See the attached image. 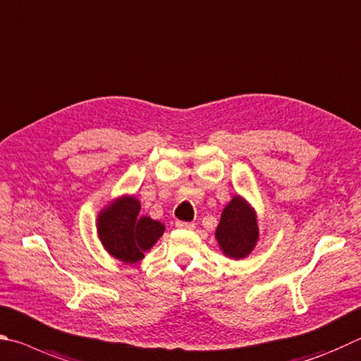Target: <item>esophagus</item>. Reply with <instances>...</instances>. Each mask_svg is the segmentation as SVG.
I'll use <instances>...</instances> for the list:
<instances>
[{
	"label": "esophagus",
	"mask_w": 361,
	"mask_h": 361,
	"mask_svg": "<svg viewBox=\"0 0 361 361\" xmlns=\"http://www.w3.org/2000/svg\"><path fill=\"white\" fill-rule=\"evenodd\" d=\"M176 226H177V228H182V230H193L195 228V224H192V222H182V220H177Z\"/></svg>",
	"instance_id": "1"
}]
</instances>
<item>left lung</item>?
I'll return each instance as SVG.
<instances>
[{"label": "left lung", "mask_w": 361, "mask_h": 361, "mask_svg": "<svg viewBox=\"0 0 361 361\" xmlns=\"http://www.w3.org/2000/svg\"><path fill=\"white\" fill-rule=\"evenodd\" d=\"M216 238L225 255L244 258L250 254L258 239V226L254 211L239 197L225 207L217 226Z\"/></svg>", "instance_id": "obj_1"}]
</instances>
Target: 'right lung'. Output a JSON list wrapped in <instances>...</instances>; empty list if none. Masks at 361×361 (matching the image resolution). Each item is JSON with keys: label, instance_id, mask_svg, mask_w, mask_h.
Returning a JSON list of instances; mask_svg holds the SVG:
<instances>
[{"label": "right lung", "instance_id": "1", "mask_svg": "<svg viewBox=\"0 0 361 361\" xmlns=\"http://www.w3.org/2000/svg\"><path fill=\"white\" fill-rule=\"evenodd\" d=\"M141 204L136 198H122L101 212L98 235L101 243L118 260L133 263L141 260L163 235L164 226L149 217H139Z\"/></svg>", "mask_w": 361, "mask_h": 361}]
</instances>
